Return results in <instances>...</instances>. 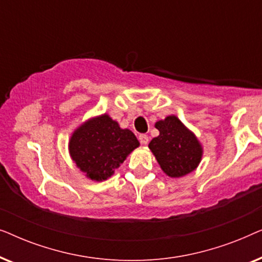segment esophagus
Returning <instances> with one entry per match:
<instances>
[{
  "label": "esophagus",
  "instance_id": "34e87169",
  "mask_svg": "<svg viewBox=\"0 0 262 262\" xmlns=\"http://www.w3.org/2000/svg\"><path fill=\"white\" fill-rule=\"evenodd\" d=\"M138 139H139V142L142 143V144H148V142H149V137L146 135H144V134H141L138 136Z\"/></svg>",
  "mask_w": 262,
  "mask_h": 262
}]
</instances>
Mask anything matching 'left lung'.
Listing matches in <instances>:
<instances>
[{"instance_id": "8db88e82", "label": "left lung", "mask_w": 262, "mask_h": 262, "mask_svg": "<svg viewBox=\"0 0 262 262\" xmlns=\"http://www.w3.org/2000/svg\"><path fill=\"white\" fill-rule=\"evenodd\" d=\"M155 126L160 135L152 138L149 148L164 173L170 178H180L194 170L203 155L195 136L175 116L157 121Z\"/></svg>"}]
</instances>
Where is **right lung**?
Segmentation results:
<instances>
[{"label":"right lung","instance_id":"right-lung-1","mask_svg":"<svg viewBox=\"0 0 262 262\" xmlns=\"http://www.w3.org/2000/svg\"><path fill=\"white\" fill-rule=\"evenodd\" d=\"M138 145L134 132L123 130L117 121L103 114L74 132L69 150L76 166L89 179L102 181L110 178Z\"/></svg>","mask_w":262,"mask_h":262}]
</instances>
